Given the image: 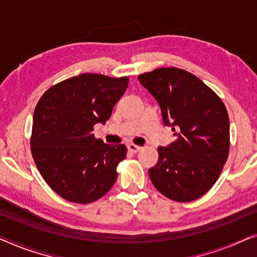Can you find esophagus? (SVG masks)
I'll return each mask as SVG.
<instances>
[{"instance_id": "1", "label": "esophagus", "mask_w": 257, "mask_h": 257, "mask_svg": "<svg viewBox=\"0 0 257 257\" xmlns=\"http://www.w3.org/2000/svg\"><path fill=\"white\" fill-rule=\"evenodd\" d=\"M127 149H128L130 152H132V153H137V152H139V151L142 150L143 147H142V146H138V145H135V144H128V145H127Z\"/></svg>"}]
</instances>
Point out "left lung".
Here are the masks:
<instances>
[{
    "mask_svg": "<svg viewBox=\"0 0 257 257\" xmlns=\"http://www.w3.org/2000/svg\"><path fill=\"white\" fill-rule=\"evenodd\" d=\"M160 105L164 124L178 139L158 147L159 160L149 170L161 194L189 202L209 191L229 153V117L221 98L201 79L178 68L138 76Z\"/></svg>",
    "mask_w": 257,
    "mask_h": 257,
    "instance_id": "8db88e82",
    "label": "left lung"
}]
</instances>
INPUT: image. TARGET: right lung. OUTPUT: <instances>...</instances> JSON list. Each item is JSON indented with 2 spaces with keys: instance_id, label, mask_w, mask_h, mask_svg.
<instances>
[{
  "instance_id": "right-lung-1",
  "label": "right lung",
  "mask_w": 257,
  "mask_h": 257,
  "mask_svg": "<svg viewBox=\"0 0 257 257\" xmlns=\"http://www.w3.org/2000/svg\"><path fill=\"white\" fill-rule=\"evenodd\" d=\"M128 78L82 73L51 86L35 107L30 146L45 182L59 196L90 203L110 191L126 146L92 135L127 89Z\"/></svg>"
}]
</instances>
